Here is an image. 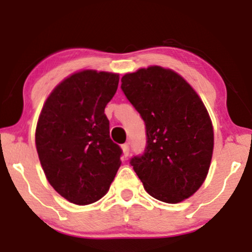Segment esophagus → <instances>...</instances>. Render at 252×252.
I'll return each mask as SVG.
<instances>
[{"instance_id":"34e87169","label":"esophagus","mask_w":252,"mask_h":252,"mask_svg":"<svg viewBox=\"0 0 252 252\" xmlns=\"http://www.w3.org/2000/svg\"><path fill=\"white\" fill-rule=\"evenodd\" d=\"M122 149H123V154L124 157H128L129 156V152H130V147H129V143H124V145H122Z\"/></svg>"}]
</instances>
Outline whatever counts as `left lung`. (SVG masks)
<instances>
[{"label": "left lung", "instance_id": "8db88e82", "mask_svg": "<svg viewBox=\"0 0 252 252\" xmlns=\"http://www.w3.org/2000/svg\"><path fill=\"white\" fill-rule=\"evenodd\" d=\"M121 81L146 126L145 151L130 159L146 191L166 203L190 197L206 179L214 146L202 100L183 77L157 65Z\"/></svg>", "mask_w": 252, "mask_h": 252}]
</instances>
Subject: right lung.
Here are the masks:
<instances>
[{
	"instance_id": "right-lung-1",
	"label": "right lung",
	"mask_w": 252,
	"mask_h": 252,
	"mask_svg": "<svg viewBox=\"0 0 252 252\" xmlns=\"http://www.w3.org/2000/svg\"><path fill=\"white\" fill-rule=\"evenodd\" d=\"M120 77L105 71L73 74L46 99L35 129V147L51 187L69 202L90 204L109 190L122 148L110 137L105 106Z\"/></svg>"
}]
</instances>
